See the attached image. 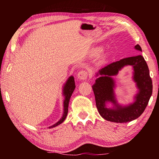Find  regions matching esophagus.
Instances as JSON below:
<instances>
[{
  "mask_svg": "<svg viewBox=\"0 0 159 159\" xmlns=\"http://www.w3.org/2000/svg\"><path fill=\"white\" fill-rule=\"evenodd\" d=\"M78 79L80 80H84L88 79V71H85V70H81L79 72V74L77 75Z\"/></svg>",
  "mask_w": 159,
  "mask_h": 159,
  "instance_id": "obj_1",
  "label": "esophagus"
}]
</instances>
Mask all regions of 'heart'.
Segmentation results:
<instances>
[{
    "instance_id": "obj_1",
    "label": "heart",
    "mask_w": 159,
    "mask_h": 159,
    "mask_svg": "<svg viewBox=\"0 0 159 159\" xmlns=\"http://www.w3.org/2000/svg\"><path fill=\"white\" fill-rule=\"evenodd\" d=\"M100 50H101V48H97V49H95L94 52H95V53L96 54V53H98ZM106 57V56H104V57Z\"/></svg>"
}]
</instances>
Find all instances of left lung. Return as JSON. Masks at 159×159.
<instances>
[{"label": "left lung", "mask_w": 159, "mask_h": 159, "mask_svg": "<svg viewBox=\"0 0 159 159\" xmlns=\"http://www.w3.org/2000/svg\"><path fill=\"white\" fill-rule=\"evenodd\" d=\"M136 50L142 51L138 44ZM130 65L134 67V80L136 83L139 93L135 97V102L128 106H120L116 102L113 88L115 82L112 76L125 66ZM100 75L93 85L95 97L96 106L101 116L107 120L115 123H127L138 118L144 112L152 95V80L149 75L147 64L142 55L122 59L101 69L96 76ZM111 102L113 108H107L106 104Z\"/></svg>", "instance_id": "left-lung-1"}]
</instances>
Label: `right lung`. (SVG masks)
I'll return each instance as SVG.
<instances>
[{
  "label": "right lung",
  "mask_w": 159,
  "mask_h": 159,
  "mask_svg": "<svg viewBox=\"0 0 159 159\" xmlns=\"http://www.w3.org/2000/svg\"><path fill=\"white\" fill-rule=\"evenodd\" d=\"M76 88V85H75V81H74V76H70L68 80H66L65 85H64L63 88V95L65 97L64 98V113L62 117L60 118V120L57 122L55 124L53 125L50 126L49 128H54L57 126L58 125L61 124V123L64 122V120H65V118L67 116V113H68V107H69V102L70 100V98H71V96L73 93L74 90Z\"/></svg>",
  "instance_id": "1"
}]
</instances>
